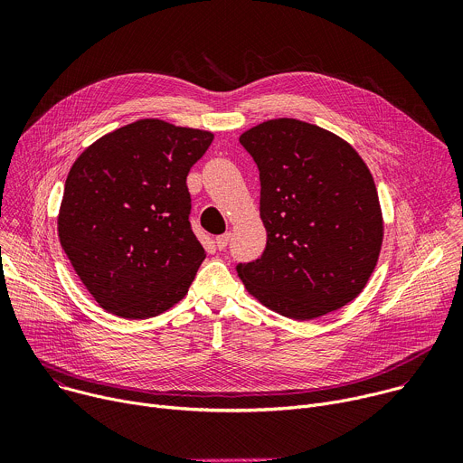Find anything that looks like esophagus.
I'll return each mask as SVG.
<instances>
[{
    "instance_id": "obj_1",
    "label": "esophagus",
    "mask_w": 463,
    "mask_h": 463,
    "mask_svg": "<svg viewBox=\"0 0 463 463\" xmlns=\"http://www.w3.org/2000/svg\"><path fill=\"white\" fill-rule=\"evenodd\" d=\"M229 240H231V232H225V234H220V236H216V247L222 250V249H225L227 247V243H229Z\"/></svg>"
}]
</instances>
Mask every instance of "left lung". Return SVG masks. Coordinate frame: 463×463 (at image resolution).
<instances>
[{
    "label": "left lung",
    "mask_w": 463,
    "mask_h": 463,
    "mask_svg": "<svg viewBox=\"0 0 463 463\" xmlns=\"http://www.w3.org/2000/svg\"><path fill=\"white\" fill-rule=\"evenodd\" d=\"M260 170L261 258L238 263L249 295L311 320L359 297L379 260L384 220L370 168L343 137L298 118H271L240 136Z\"/></svg>",
    "instance_id": "8db88e82"
}]
</instances>
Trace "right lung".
<instances>
[{"label": "right lung", "mask_w": 463, "mask_h": 463, "mask_svg": "<svg viewBox=\"0 0 463 463\" xmlns=\"http://www.w3.org/2000/svg\"><path fill=\"white\" fill-rule=\"evenodd\" d=\"M213 131L141 118L90 145L73 163L58 238L106 311L150 318L175 306L207 252L190 229L186 175Z\"/></svg>", "instance_id": "add662e5"}]
</instances>
